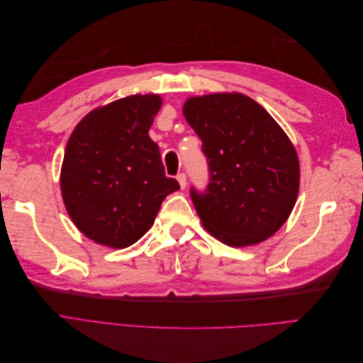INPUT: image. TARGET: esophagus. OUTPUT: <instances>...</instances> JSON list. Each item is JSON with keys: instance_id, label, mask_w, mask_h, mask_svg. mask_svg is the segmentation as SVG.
Here are the masks:
<instances>
[{"instance_id": "esophagus-1", "label": "esophagus", "mask_w": 363, "mask_h": 363, "mask_svg": "<svg viewBox=\"0 0 363 363\" xmlns=\"http://www.w3.org/2000/svg\"><path fill=\"white\" fill-rule=\"evenodd\" d=\"M177 182H179V184H180V188L184 189V188H186V174L180 172V174L177 175Z\"/></svg>"}]
</instances>
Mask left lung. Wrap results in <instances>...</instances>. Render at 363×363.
<instances>
[{
  "label": "left lung",
  "mask_w": 363,
  "mask_h": 363,
  "mask_svg": "<svg viewBox=\"0 0 363 363\" xmlns=\"http://www.w3.org/2000/svg\"><path fill=\"white\" fill-rule=\"evenodd\" d=\"M183 115L203 142L204 192L191 199L204 228L230 247L271 238L286 223L300 186L289 138L259 103L242 94L192 96Z\"/></svg>",
  "instance_id": "obj_1"
}]
</instances>
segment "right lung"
<instances>
[{"mask_svg": "<svg viewBox=\"0 0 363 363\" xmlns=\"http://www.w3.org/2000/svg\"><path fill=\"white\" fill-rule=\"evenodd\" d=\"M159 95H131L87 113L65 148L60 189L67 211L94 242L125 248L155 223L162 201L180 189L164 175L148 130Z\"/></svg>", "mask_w": 363, "mask_h": 363, "instance_id": "obj_1", "label": "right lung"}]
</instances>
